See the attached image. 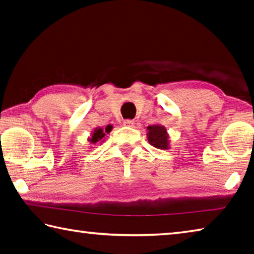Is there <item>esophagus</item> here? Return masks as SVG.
<instances>
[{"instance_id": "esophagus-1", "label": "esophagus", "mask_w": 254, "mask_h": 254, "mask_svg": "<svg viewBox=\"0 0 254 254\" xmlns=\"http://www.w3.org/2000/svg\"><path fill=\"white\" fill-rule=\"evenodd\" d=\"M133 124H134V122H133L132 120H124L123 121V126H126V127H132Z\"/></svg>"}]
</instances>
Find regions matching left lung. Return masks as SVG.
I'll return each mask as SVG.
<instances>
[{"label":"left lung","instance_id":"8db88e82","mask_svg":"<svg viewBox=\"0 0 254 254\" xmlns=\"http://www.w3.org/2000/svg\"><path fill=\"white\" fill-rule=\"evenodd\" d=\"M147 137L152 147L160 150H168L170 148L169 134L167 128L160 124H153L147 127Z\"/></svg>","mask_w":254,"mask_h":254}]
</instances>
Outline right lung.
Returning <instances> with one entry per match:
<instances>
[{"instance_id": "right-lung-1", "label": "right lung", "mask_w": 254, "mask_h": 254, "mask_svg": "<svg viewBox=\"0 0 254 254\" xmlns=\"http://www.w3.org/2000/svg\"><path fill=\"white\" fill-rule=\"evenodd\" d=\"M113 127L112 126H107L105 127V130L101 127H97L94 128V131H92L91 136H88V142H91L92 144L95 143H103L105 141V136L106 133H110L112 131Z\"/></svg>"}]
</instances>
